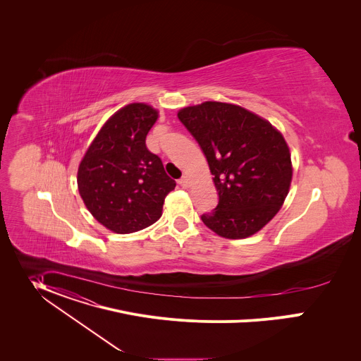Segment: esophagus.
<instances>
[{
    "label": "esophagus",
    "mask_w": 361,
    "mask_h": 361,
    "mask_svg": "<svg viewBox=\"0 0 361 361\" xmlns=\"http://www.w3.org/2000/svg\"><path fill=\"white\" fill-rule=\"evenodd\" d=\"M178 183H179L182 188H189L190 180H189V178H188V176H182V178L178 180Z\"/></svg>",
    "instance_id": "esophagus-1"
}]
</instances>
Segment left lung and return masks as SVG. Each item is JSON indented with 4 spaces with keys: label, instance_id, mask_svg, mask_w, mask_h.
I'll return each instance as SVG.
<instances>
[{
    "label": "left lung",
    "instance_id": "left-lung-1",
    "mask_svg": "<svg viewBox=\"0 0 361 361\" xmlns=\"http://www.w3.org/2000/svg\"><path fill=\"white\" fill-rule=\"evenodd\" d=\"M178 118L206 155L219 197L202 221L226 239L255 235L289 192L293 171L283 136L268 121L233 104L186 106Z\"/></svg>",
    "mask_w": 361,
    "mask_h": 361
}]
</instances>
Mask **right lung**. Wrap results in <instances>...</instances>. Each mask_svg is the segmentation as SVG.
<instances>
[{"mask_svg":"<svg viewBox=\"0 0 361 361\" xmlns=\"http://www.w3.org/2000/svg\"><path fill=\"white\" fill-rule=\"evenodd\" d=\"M158 112L133 103L116 111L87 149L78 169V188L92 215L115 233L142 231L162 214L166 195L175 189L146 136Z\"/></svg>","mask_w":361,"mask_h":361,"instance_id":"obj_1","label":"right lung"}]
</instances>
